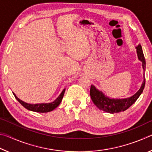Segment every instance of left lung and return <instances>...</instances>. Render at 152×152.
I'll return each instance as SVG.
<instances>
[{"instance_id":"8db88e82","label":"left lung","mask_w":152,"mask_h":152,"mask_svg":"<svg viewBox=\"0 0 152 152\" xmlns=\"http://www.w3.org/2000/svg\"><path fill=\"white\" fill-rule=\"evenodd\" d=\"M137 53L138 59L142 62V66L143 69L144 74L145 71V60L144 57L142 48L140 44H139L137 47ZM144 76V74H143ZM145 79L144 77V80L141 88L140 90L133 95L132 96L123 99H114L104 96V94L101 91L96 88L94 85H91L90 89V95L91 99L94 104L99 108L100 110H103L104 112L109 113H117L121 111H125V110L129 109L134 102L137 101V99L142 93V92L145 87Z\"/></svg>"}]
</instances>
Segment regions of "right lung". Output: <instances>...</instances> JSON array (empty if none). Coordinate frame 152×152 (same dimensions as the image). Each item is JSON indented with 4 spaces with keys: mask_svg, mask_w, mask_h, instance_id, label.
Listing matches in <instances>:
<instances>
[{
    "mask_svg": "<svg viewBox=\"0 0 152 152\" xmlns=\"http://www.w3.org/2000/svg\"><path fill=\"white\" fill-rule=\"evenodd\" d=\"M64 92H65V89H64L61 94L59 95V96L54 101L52 102H50V103H41V104H29L27 102H25L24 101L20 100L16 95L13 92V94L16 99L19 101L23 106L25 109H27L29 110L37 113H48L51 111L53 109H55L56 107L59 106L61 102V100L63 99Z\"/></svg>",
    "mask_w": 152,
    "mask_h": 152,
    "instance_id": "1",
    "label": "right lung"
}]
</instances>
